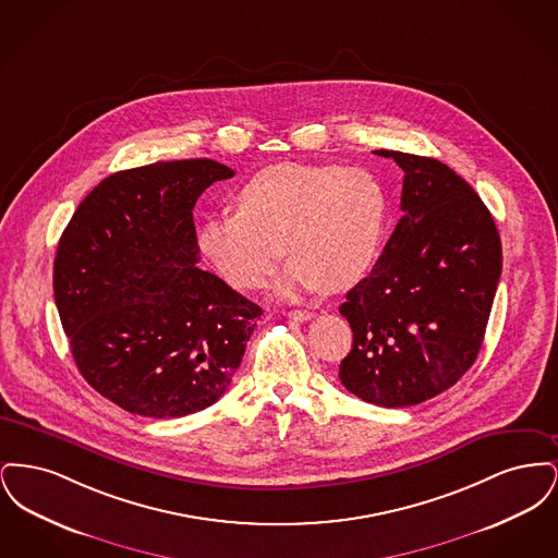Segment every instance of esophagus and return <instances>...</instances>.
I'll return each mask as SVG.
<instances>
[{"instance_id":"1","label":"esophagus","mask_w":558,"mask_h":558,"mask_svg":"<svg viewBox=\"0 0 558 558\" xmlns=\"http://www.w3.org/2000/svg\"><path fill=\"white\" fill-rule=\"evenodd\" d=\"M289 318L305 322V319L314 318V314L307 312V310H291V312H289Z\"/></svg>"}]
</instances>
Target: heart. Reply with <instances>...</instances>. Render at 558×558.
Returning a JSON list of instances; mask_svg holds the SVG:
<instances>
[{
	"mask_svg": "<svg viewBox=\"0 0 558 558\" xmlns=\"http://www.w3.org/2000/svg\"><path fill=\"white\" fill-rule=\"evenodd\" d=\"M236 211L213 215L198 246L232 287H264L288 242L291 287L343 291L371 267L383 228L385 194L360 167L278 162L253 173L234 194Z\"/></svg>",
	"mask_w": 558,
	"mask_h": 558,
	"instance_id": "1",
	"label": "heart"
}]
</instances>
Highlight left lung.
<instances>
[{
  "instance_id": "left-lung-1",
  "label": "left lung",
  "mask_w": 558,
  "mask_h": 558,
  "mask_svg": "<svg viewBox=\"0 0 558 558\" xmlns=\"http://www.w3.org/2000/svg\"><path fill=\"white\" fill-rule=\"evenodd\" d=\"M403 169V217L368 278L339 307L353 345L347 391L405 408L456 385L477 360L502 274V242L477 192L441 160L374 150Z\"/></svg>"
}]
</instances>
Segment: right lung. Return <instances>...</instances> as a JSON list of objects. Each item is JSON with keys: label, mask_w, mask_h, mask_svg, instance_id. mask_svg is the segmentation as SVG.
I'll list each match as a JSON object with an SVG mask.
<instances>
[{"label": "right lung", "mask_w": 558, "mask_h": 558, "mask_svg": "<svg viewBox=\"0 0 558 558\" xmlns=\"http://www.w3.org/2000/svg\"><path fill=\"white\" fill-rule=\"evenodd\" d=\"M234 171L169 160L108 175L71 217L53 299L83 378L119 408L180 418L221 398L264 310L196 266L192 209Z\"/></svg>", "instance_id": "right-lung-1"}]
</instances>
